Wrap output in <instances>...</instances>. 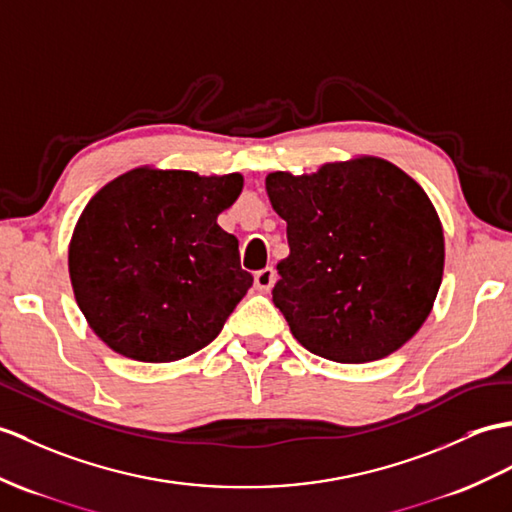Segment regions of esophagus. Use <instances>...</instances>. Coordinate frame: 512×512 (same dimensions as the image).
Wrapping results in <instances>:
<instances>
[{
  "instance_id": "obj_1",
  "label": "esophagus",
  "mask_w": 512,
  "mask_h": 512,
  "mask_svg": "<svg viewBox=\"0 0 512 512\" xmlns=\"http://www.w3.org/2000/svg\"><path fill=\"white\" fill-rule=\"evenodd\" d=\"M273 282H276V271H273V267H265V269L256 271V276H254V286H256V291H260V293H269V291H271V286H273Z\"/></svg>"
}]
</instances>
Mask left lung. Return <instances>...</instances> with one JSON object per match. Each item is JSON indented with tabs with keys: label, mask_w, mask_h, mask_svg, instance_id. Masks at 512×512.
<instances>
[{
	"label": "left lung",
	"mask_w": 512,
	"mask_h": 512,
	"mask_svg": "<svg viewBox=\"0 0 512 512\" xmlns=\"http://www.w3.org/2000/svg\"><path fill=\"white\" fill-rule=\"evenodd\" d=\"M291 254L273 304L308 352L334 363L380 360L415 336L439 293L441 219L393 162L358 156L315 173H269Z\"/></svg>",
	"instance_id": "8db88e82"
}]
</instances>
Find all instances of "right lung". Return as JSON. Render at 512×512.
<instances>
[{
	"label": "right lung",
	"mask_w": 512,
	"mask_h": 512,
	"mask_svg": "<svg viewBox=\"0 0 512 512\" xmlns=\"http://www.w3.org/2000/svg\"><path fill=\"white\" fill-rule=\"evenodd\" d=\"M241 173L136 167L86 204L69 243L73 295L112 352L171 363L217 339L254 278L217 217Z\"/></svg>",
	"instance_id": "1"
}]
</instances>
